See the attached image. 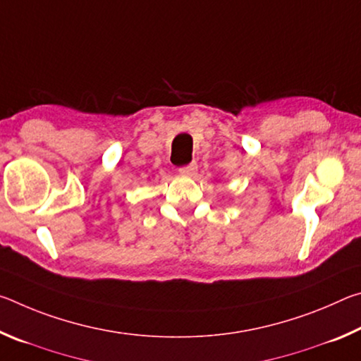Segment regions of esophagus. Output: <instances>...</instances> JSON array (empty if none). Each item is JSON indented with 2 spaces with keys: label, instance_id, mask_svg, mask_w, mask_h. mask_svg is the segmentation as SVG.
Wrapping results in <instances>:
<instances>
[{
  "label": "esophagus",
  "instance_id": "1",
  "mask_svg": "<svg viewBox=\"0 0 361 361\" xmlns=\"http://www.w3.org/2000/svg\"><path fill=\"white\" fill-rule=\"evenodd\" d=\"M195 172H197V164H195V162H191V164H188V166L180 167V173H183V175L191 176Z\"/></svg>",
  "mask_w": 361,
  "mask_h": 361
}]
</instances>
